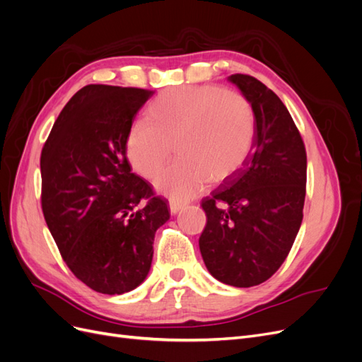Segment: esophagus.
<instances>
[{"instance_id":"esophagus-1","label":"esophagus","mask_w":362,"mask_h":362,"mask_svg":"<svg viewBox=\"0 0 362 362\" xmlns=\"http://www.w3.org/2000/svg\"><path fill=\"white\" fill-rule=\"evenodd\" d=\"M184 205L182 204H180V202H177V201H169V208H170V214H178V211L181 210Z\"/></svg>"}]
</instances>
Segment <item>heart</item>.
I'll return each instance as SVG.
<instances>
[{
  "instance_id": "obj_1",
  "label": "heart",
  "mask_w": 362,
  "mask_h": 362,
  "mask_svg": "<svg viewBox=\"0 0 362 362\" xmlns=\"http://www.w3.org/2000/svg\"><path fill=\"white\" fill-rule=\"evenodd\" d=\"M127 137L133 169L151 180L168 163L172 146L180 157L158 175L156 187L173 201L198 196L208 181L235 173L254 146L257 117L252 104L217 86H180L164 92Z\"/></svg>"
}]
</instances>
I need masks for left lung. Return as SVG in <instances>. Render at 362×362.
<instances>
[{
    "label": "left lung",
    "mask_w": 362,
    "mask_h": 362,
    "mask_svg": "<svg viewBox=\"0 0 362 362\" xmlns=\"http://www.w3.org/2000/svg\"><path fill=\"white\" fill-rule=\"evenodd\" d=\"M228 80L254 107L252 154L225 185L202 199L206 225L199 249L211 275L233 287H254L275 273L303 217L306 151L298 127L275 92L250 75Z\"/></svg>",
    "instance_id": "1"
}]
</instances>
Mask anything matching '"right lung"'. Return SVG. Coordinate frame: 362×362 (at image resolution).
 <instances>
[{"label": "right lung", "mask_w": 362, "mask_h": 362, "mask_svg": "<svg viewBox=\"0 0 362 362\" xmlns=\"http://www.w3.org/2000/svg\"><path fill=\"white\" fill-rule=\"evenodd\" d=\"M152 90L89 84L64 105L40 156L42 210L74 275L103 294L148 276L168 205L131 172L127 137Z\"/></svg>", "instance_id": "right-lung-1"}]
</instances>
